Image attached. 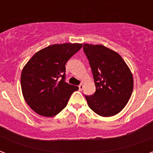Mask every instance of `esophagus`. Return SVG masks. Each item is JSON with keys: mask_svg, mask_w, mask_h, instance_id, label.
<instances>
[{"mask_svg": "<svg viewBox=\"0 0 153 153\" xmlns=\"http://www.w3.org/2000/svg\"><path fill=\"white\" fill-rule=\"evenodd\" d=\"M79 91H82V89H83V84L81 83L80 85L79 86Z\"/></svg>", "mask_w": 153, "mask_h": 153, "instance_id": "34e87169", "label": "esophagus"}]
</instances>
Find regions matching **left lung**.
<instances>
[{
    "mask_svg": "<svg viewBox=\"0 0 153 153\" xmlns=\"http://www.w3.org/2000/svg\"><path fill=\"white\" fill-rule=\"evenodd\" d=\"M89 60L95 93L86 96L89 107L102 117H111L121 112L128 103L133 89L130 70L116 51L103 45L84 44Z\"/></svg>",
    "mask_w": 153,
    "mask_h": 153,
    "instance_id": "obj_1",
    "label": "left lung"
}]
</instances>
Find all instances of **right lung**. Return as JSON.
<instances>
[{
    "instance_id": "obj_1",
    "label": "right lung",
    "mask_w": 153,
    "mask_h": 153,
    "mask_svg": "<svg viewBox=\"0 0 153 153\" xmlns=\"http://www.w3.org/2000/svg\"><path fill=\"white\" fill-rule=\"evenodd\" d=\"M82 44H53L35 54L23 68L20 84L27 104L36 114L55 116L79 87L67 83L65 65Z\"/></svg>"
}]
</instances>
